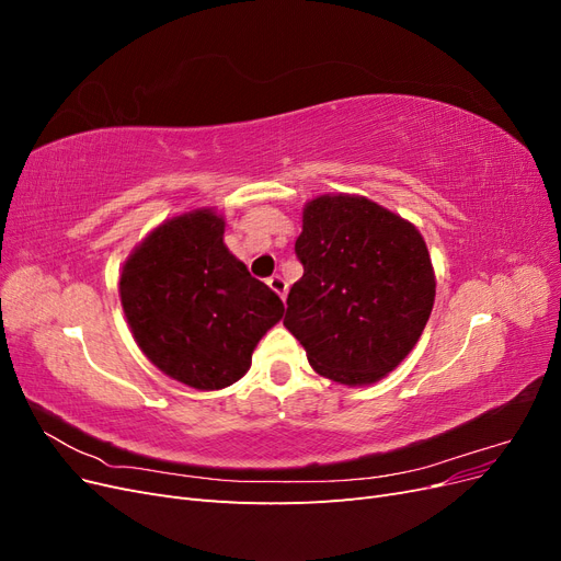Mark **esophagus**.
<instances>
[{
    "mask_svg": "<svg viewBox=\"0 0 561 561\" xmlns=\"http://www.w3.org/2000/svg\"><path fill=\"white\" fill-rule=\"evenodd\" d=\"M268 287H271V290H274L280 299H285L287 297V283H285V278L283 276H278V274H274V276H271L268 280Z\"/></svg>",
    "mask_w": 561,
    "mask_h": 561,
    "instance_id": "1",
    "label": "esophagus"
}]
</instances>
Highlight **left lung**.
Returning <instances> with one entry per match:
<instances>
[{
    "label": "left lung",
    "instance_id": "1",
    "mask_svg": "<svg viewBox=\"0 0 561 561\" xmlns=\"http://www.w3.org/2000/svg\"><path fill=\"white\" fill-rule=\"evenodd\" d=\"M295 243L304 276L290 287L283 325L318 375L375 383L414 348L435 301L421 233L365 196H318Z\"/></svg>",
    "mask_w": 561,
    "mask_h": 561
}]
</instances>
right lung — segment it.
<instances>
[{
	"mask_svg": "<svg viewBox=\"0 0 561 561\" xmlns=\"http://www.w3.org/2000/svg\"><path fill=\"white\" fill-rule=\"evenodd\" d=\"M222 233V217L208 208L175 217L133 250L118 280L142 353L198 390L239 381L285 311L280 297L227 250Z\"/></svg>",
	"mask_w": 561,
	"mask_h": 561,
	"instance_id": "obj_1",
	"label": "right lung"
}]
</instances>
